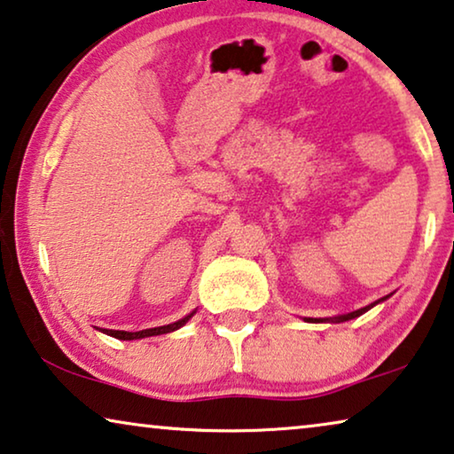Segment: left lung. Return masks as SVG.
Here are the masks:
<instances>
[{"mask_svg": "<svg viewBox=\"0 0 454 454\" xmlns=\"http://www.w3.org/2000/svg\"><path fill=\"white\" fill-rule=\"evenodd\" d=\"M391 294H393V293H391ZM391 294H387V297L379 299V301H374V303L366 305V307H363V309H356V311H352V313H346V315H336V317H303V319H305V321H313V324H341V321H350V319H354V317H360V315L369 311V309H372L374 305L383 303V301L389 299Z\"/></svg>", "mask_w": 454, "mask_h": 454, "instance_id": "1", "label": "left lung"}]
</instances>
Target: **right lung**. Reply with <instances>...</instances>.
Segmentation results:
<instances>
[{
  "instance_id": "1",
  "label": "right lung",
  "mask_w": 454,
  "mask_h": 454,
  "mask_svg": "<svg viewBox=\"0 0 454 454\" xmlns=\"http://www.w3.org/2000/svg\"><path fill=\"white\" fill-rule=\"evenodd\" d=\"M194 313H196V309L192 313H188L186 317L174 321V324L160 325V327H149V330H141V332H122V330H100V332L106 333V336L116 338V340H141V338H149V336H161V333H169V332L180 330L182 325L188 324V319L192 317Z\"/></svg>"
}]
</instances>
